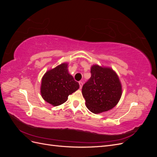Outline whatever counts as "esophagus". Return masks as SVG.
<instances>
[{"instance_id":"esophagus-1","label":"esophagus","mask_w":157,"mask_h":157,"mask_svg":"<svg viewBox=\"0 0 157 157\" xmlns=\"http://www.w3.org/2000/svg\"><path fill=\"white\" fill-rule=\"evenodd\" d=\"M79 86H80V88H82V84H83V82L82 81H80L79 82Z\"/></svg>"}]
</instances>
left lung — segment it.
Masks as SVG:
<instances>
[{
  "instance_id": "1",
  "label": "left lung",
  "mask_w": 157,
  "mask_h": 157,
  "mask_svg": "<svg viewBox=\"0 0 157 157\" xmlns=\"http://www.w3.org/2000/svg\"><path fill=\"white\" fill-rule=\"evenodd\" d=\"M91 77L82 88V96L89 110L99 113L110 110L121 99L122 87L117 75L109 68L93 65Z\"/></svg>"
}]
</instances>
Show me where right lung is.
<instances>
[{
	"mask_svg": "<svg viewBox=\"0 0 157 157\" xmlns=\"http://www.w3.org/2000/svg\"><path fill=\"white\" fill-rule=\"evenodd\" d=\"M67 68V63L61 64L47 71L42 78V97L54 106L65 103L69 95L79 88L78 83L69 74Z\"/></svg>",
	"mask_w": 157,
	"mask_h": 157,
	"instance_id": "1",
	"label": "right lung"
}]
</instances>
